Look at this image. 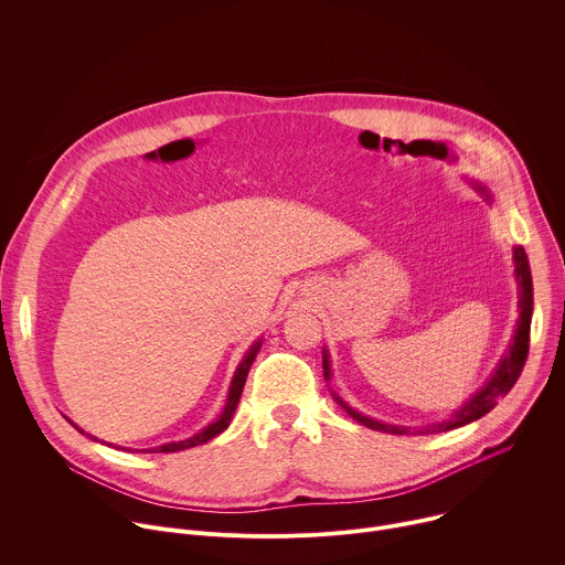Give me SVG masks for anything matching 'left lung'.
Wrapping results in <instances>:
<instances>
[{
    "label": "left lung",
    "mask_w": 565,
    "mask_h": 565,
    "mask_svg": "<svg viewBox=\"0 0 565 565\" xmlns=\"http://www.w3.org/2000/svg\"><path fill=\"white\" fill-rule=\"evenodd\" d=\"M480 192H486L482 188H478ZM514 264H516V279H519V286H521V299H519V308H521V319H519V327H516V333H514V342L508 351V355L501 360L497 373L492 375V380L482 386L467 405L456 412L449 420L440 423V425H431L429 429L425 431H447V429H456V427H462L467 423H473L478 418H482L486 414H490L494 407L499 397L508 395L510 388L516 384L521 371H523V364L527 360V351H530V324H532V275H530V264H527V255L521 246L514 248ZM324 375L329 377L331 371H329V360L324 358ZM335 399L340 402V407H344V412L362 423L364 427L369 429H377V431H386V434H409V429H402V427H393V425H382L377 420H371L362 414H358L355 409H351L344 399H340L335 395Z\"/></svg>",
    "instance_id": "1"
}]
</instances>
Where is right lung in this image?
Returning a JSON list of instances; mask_svg holds the SVG:
<instances>
[{
  "instance_id": "right-lung-1",
  "label": "right lung",
  "mask_w": 565,
  "mask_h": 565,
  "mask_svg": "<svg viewBox=\"0 0 565 565\" xmlns=\"http://www.w3.org/2000/svg\"><path fill=\"white\" fill-rule=\"evenodd\" d=\"M259 347H262V342H257L255 347H250V351L246 353L244 362L238 364V369H236V373H234V380H232V386H230V393H227L225 409H223V414H221V418H218L216 423L207 425L201 434H196V436H192V438H188V440L170 443V445H160V447H156V449H147V451H151V454H170V451H181V449H188V447L203 445V443L212 440L214 436H218L223 429H227L230 418H232V414H234V409H236V405H238L241 391H244V384H246L248 371H250V366H253V362H255V358H257V353H259ZM68 423H71V420H68ZM75 429H77V427H75ZM77 431H83V429H77ZM83 434H85V431H83Z\"/></svg>"
}]
</instances>
